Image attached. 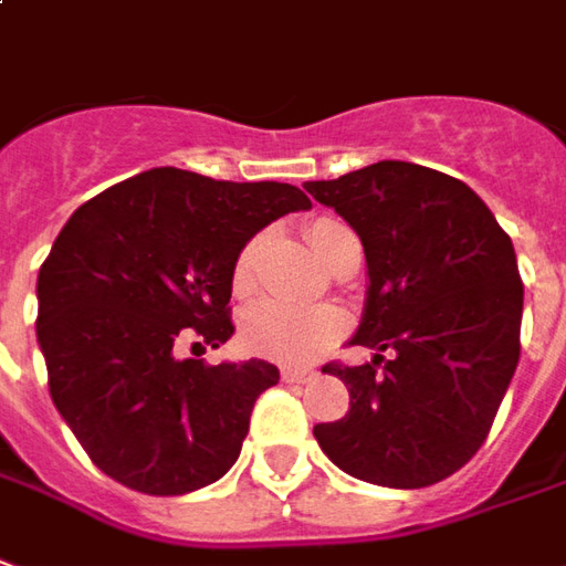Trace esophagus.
Returning <instances> with one entry per match:
<instances>
[{"label": "esophagus", "mask_w": 566, "mask_h": 566, "mask_svg": "<svg viewBox=\"0 0 566 566\" xmlns=\"http://www.w3.org/2000/svg\"><path fill=\"white\" fill-rule=\"evenodd\" d=\"M282 377L284 382H312L318 377V370H312V367H284Z\"/></svg>", "instance_id": "34e87169"}]
</instances>
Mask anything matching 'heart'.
Wrapping results in <instances>:
<instances>
[{
  "label": "heart",
  "mask_w": 566,
  "mask_h": 566,
  "mask_svg": "<svg viewBox=\"0 0 566 566\" xmlns=\"http://www.w3.org/2000/svg\"><path fill=\"white\" fill-rule=\"evenodd\" d=\"M343 229L346 227L337 220H315L310 227V244L315 256H322L327 242ZM256 248H260L256 239L248 242L235 260L232 282L239 291H248L254 284ZM339 327H343V318L334 310H306L284 300H263L244 312L242 339L248 349L263 358L284 361V365H310L337 339Z\"/></svg>",
  "instance_id": "obj_1"
}]
</instances>
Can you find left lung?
I'll return each mask as SVG.
<instances>
[{"mask_svg": "<svg viewBox=\"0 0 566 566\" xmlns=\"http://www.w3.org/2000/svg\"><path fill=\"white\" fill-rule=\"evenodd\" d=\"M303 187L365 244V312L352 343L374 349L365 365L327 367L349 389V413L312 434L358 481L438 484L484 444L515 377L524 287L512 239L475 189L413 161Z\"/></svg>", "mask_w": 566, "mask_h": 566, "instance_id": "8db88e82", "label": "left lung"}]
</instances>
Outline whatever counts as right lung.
<instances>
[{
  "mask_svg": "<svg viewBox=\"0 0 566 566\" xmlns=\"http://www.w3.org/2000/svg\"><path fill=\"white\" fill-rule=\"evenodd\" d=\"M310 208L291 184L153 168L66 220L35 282V339L51 401L101 472L149 496H180L232 469L279 367H211L184 358L180 343L220 349L232 337L227 303L244 244Z\"/></svg>",
  "mask_w": 566,
  "mask_h": 566,
  "instance_id": "add662e5",
  "label": "right lung"
}]
</instances>
